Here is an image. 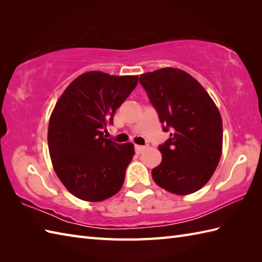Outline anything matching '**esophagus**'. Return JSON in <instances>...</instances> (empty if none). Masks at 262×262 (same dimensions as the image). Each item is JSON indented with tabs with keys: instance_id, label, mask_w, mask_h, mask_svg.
Wrapping results in <instances>:
<instances>
[{
	"instance_id": "1",
	"label": "esophagus",
	"mask_w": 262,
	"mask_h": 262,
	"mask_svg": "<svg viewBox=\"0 0 262 262\" xmlns=\"http://www.w3.org/2000/svg\"><path fill=\"white\" fill-rule=\"evenodd\" d=\"M147 146L146 145H135V151H136V153H142L144 149H145Z\"/></svg>"
}]
</instances>
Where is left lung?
<instances>
[{"label":"left lung","mask_w":262,"mask_h":262,"mask_svg":"<svg viewBox=\"0 0 262 262\" xmlns=\"http://www.w3.org/2000/svg\"><path fill=\"white\" fill-rule=\"evenodd\" d=\"M140 83L170 138L159 145L162 162L152 170L166 191L189 194L203 188L220 162L223 127L220 111L200 83L181 70L142 74Z\"/></svg>","instance_id":"8db88e82"}]
</instances>
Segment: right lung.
Instances as JSON below:
<instances>
[{"instance_id":"add662e5","label":"right lung","mask_w":262,"mask_h":262,"mask_svg":"<svg viewBox=\"0 0 262 262\" xmlns=\"http://www.w3.org/2000/svg\"><path fill=\"white\" fill-rule=\"evenodd\" d=\"M138 76L86 72L66 88L49 119L48 148L59 180L75 197L101 202L118 192L134 145L103 137Z\"/></svg>"}]
</instances>
